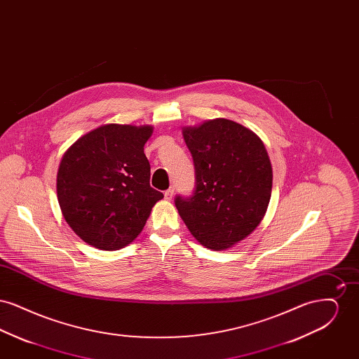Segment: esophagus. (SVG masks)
Masks as SVG:
<instances>
[{
  "label": "esophagus",
  "mask_w": 359,
  "mask_h": 359,
  "mask_svg": "<svg viewBox=\"0 0 359 359\" xmlns=\"http://www.w3.org/2000/svg\"><path fill=\"white\" fill-rule=\"evenodd\" d=\"M173 191H175L173 187H170L164 192V198H165L167 201H171L172 196H173Z\"/></svg>",
  "instance_id": "1"
}]
</instances>
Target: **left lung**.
Masks as SVG:
<instances>
[{
    "instance_id": "left-lung-1",
    "label": "left lung",
    "mask_w": 359,
    "mask_h": 359,
    "mask_svg": "<svg viewBox=\"0 0 359 359\" xmlns=\"http://www.w3.org/2000/svg\"><path fill=\"white\" fill-rule=\"evenodd\" d=\"M195 167L192 195L175 205L203 246L223 250L248 237L265 215L272 194V165L252 130L224 118L183 130Z\"/></svg>"
}]
</instances>
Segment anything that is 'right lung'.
<instances>
[{"instance_id":"obj_1","label":"right lung","mask_w":359,"mask_h":359,"mask_svg":"<svg viewBox=\"0 0 359 359\" xmlns=\"http://www.w3.org/2000/svg\"><path fill=\"white\" fill-rule=\"evenodd\" d=\"M151 126L104 125L81 137L57 171V201L69 227L102 250L129 245L163 192L149 184L144 145Z\"/></svg>"}]
</instances>
